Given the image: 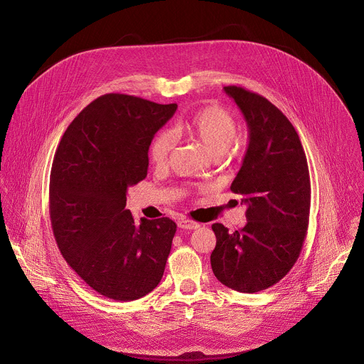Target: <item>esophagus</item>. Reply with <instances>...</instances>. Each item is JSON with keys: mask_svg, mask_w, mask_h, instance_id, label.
Segmentation results:
<instances>
[{"mask_svg": "<svg viewBox=\"0 0 364 364\" xmlns=\"http://www.w3.org/2000/svg\"><path fill=\"white\" fill-rule=\"evenodd\" d=\"M177 225H178L180 229H186V230H194V229L200 228L198 223H196L193 220H188V219H181V220H178Z\"/></svg>", "mask_w": 364, "mask_h": 364, "instance_id": "1", "label": "esophagus"}]
</instances>
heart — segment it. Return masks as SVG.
I'll list each match as a JSON object with an SVG mask.
<instances>
[{
    "mask_svg": "<svg viewBox=\"0 0 364 364\" xmlns=\"http://www.w3.org/2000/svg\"><path fill=\"white\" fill-rule=\"evenodd\" d=\"M237 125L235 118L222 107L210 105L197 111L184 122L176 125L174 132L187 135L198 141L213 157L225 154H236L240 148V139H236ZM174 146V136L170 131H163L149 145V159L157 167L168 163Z\"/></svg>",
    "mask_w": 364,
    "mask_h": 364,
    "instance_id": "b5f03b06",
    "label": "heart"
}]
</instances>
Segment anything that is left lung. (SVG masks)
Wrapping results in <instances>:
<instances>
[{
  "instance_id": "1",
  "label": "left lung",
  "mask_w": 364,
  "mask_h": 364,
  "mask_svg": "<svg viewBox=\"0 0 364 364\" xmlns=\"http://www.w3.org/2000/svg\"><path fill=\"white\" fill-rule=\"evenodd\" d=\"M249 129L242 167L230 190L246 204V225L212 226L215 277L239 292L264 291L294 267L306 236L311 183L299 136L272 103L240 86H225Z\"/></svg>"
}]
</instances>
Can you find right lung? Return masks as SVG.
<instances>
[{
	"label": "right lung",
	"mask_w": 364,
	"mask_h": 364,
	"mask_svg": "<svg viewBox=\"0 0 364 364\" xmlns=\"http://www.w3.org/2000/svg\"><path fill=\"white\" fill-rule=\"evenodd\" d=\"M176 103L108 93L72 121L50 176V220L68 265L96 292L115 301L145 296L163 278L177 225L136 223L128 187L146 177L151 141Z\"/></svg>",
	"instance_id": "right-lung-1"
}]
</instances>
